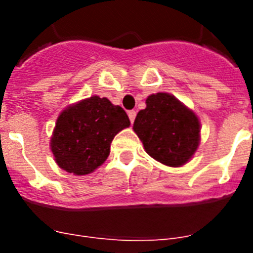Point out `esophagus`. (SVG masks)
Masks as SVG:
<instances>
[{"instance_id":"esophagus-1","label":"esophagus","mask_w":253,"mask_h":253,"mask_svg":"<svg viewBox=\"0 0 253 253\" xmlns=\"http://www.w3.org/2000/svg\"><path fill=\"white\" fill-rule=\"evenodd\" d=\"M128 115H129V119H130V123H133L134 120H135V116H137V111L130 110L128 113Z\"/></svg>"}]
</instances>
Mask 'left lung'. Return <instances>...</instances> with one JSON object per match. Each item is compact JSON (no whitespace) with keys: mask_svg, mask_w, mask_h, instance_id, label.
<instances>
[{"mask_svg":"<svg viewBox=\"0 0 253 253\" xmlns=\"http://www.w3.org/2000/svg\"><path fill=\"white\" fill-rule=\"evenodd\" d=\"M146 104L133 125L146 152L166 166L185 165L200 140L198 116L175 96L165 92L148 96Z\"/></svg>","mask_w":253,"mask_h":253,"instance_id":"8db88e82","label":"left lung"}]
</instances>
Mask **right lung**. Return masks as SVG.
Segmentation results:
<instances>
[{
  "mask_svg": "<svg viewBox=\"0 0 253 253\" xmlns=\"http://www.w3.org/2000/svg\"><path fill=\"white\" fill-rule=\"evenodd\" d=\"M130 125L123 107L92 96L67 107L58 116L51 152L60 169L82 176L101 166L116 134Z\"/></svg>",
  "mask_w": 253,
  "mask_h": 253,
  "instance_id": "obj_1",
  "label": "right lung"
}]
</instances>
